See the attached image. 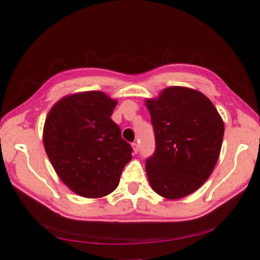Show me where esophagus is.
Returning a JSON list of instances; mask_svg holds the SVG:
<instances>
[{
    "label": "esophagus",
    "instance_id": "esophagus-1",
    "mask_svg": "<svg viewBox=\"0 0 260 260\" xmlns=\"http://www.w3.org/2000/svg\"><path fill=\"white\" fill-rule=\"evenodd\" d=\"M132 147H133V153L134 154L139 152V144H137V143H133V144H132Z\"/></svg>",
    "mask_w": 260,
    "mask_h": 260
}]
</instances>
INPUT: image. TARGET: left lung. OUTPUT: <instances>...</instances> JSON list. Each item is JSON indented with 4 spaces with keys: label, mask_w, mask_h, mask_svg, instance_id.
<instances>
[{
    "label": "left lung",
    "mask_w": 260,
    "mask_h": 260,
    "mask_svg": "<svg viewBox=\"0 0 260 260\" xmlns=\"http://www.w3.org/2000/svg\"><path fill=\"white\" fill-rule=\"evenodd\" d=\"M155 134V152L146 159L152 189L170 200L197 191L217 164L224 125L211 101L187 87L165 88L146 99Z\"/></svg>",
    "instance_id": "1"
}]
</instances>
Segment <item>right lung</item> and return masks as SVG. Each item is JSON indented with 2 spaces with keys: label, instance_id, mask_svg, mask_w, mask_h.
<instances>
[{
  "label": "right lung",
  "instance_id": "1",
  "mask_svg": "<svg viewBox=\"0 0 260 260\" xmlns=\"http://www.w3.org/2000/svg\"><path fill=\"white\" fill-rule=\"evenodd\" d=\"M116 105L103 91L77 92L58 101L46 118L47 155L60 180L80 197L112 193L132 159V146L110 118Z\"/></svg>",
  "mask_w": 260,
  "mask_h": 260
}]
</instances>
